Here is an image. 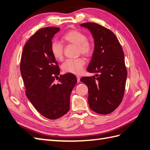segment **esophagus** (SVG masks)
<instances>
[{
    "label": "esophagus",
    "mask_w": 150,
    "mask_h": 150,
    "mask_svg": "<svg viewBox=\"0 0 150 150\" xmlns=\"http://www.w3.org/2000/svg\"><path fill=\"white\" fill-rule=\"evenodd\" d=\"M76 77H77V81H78V83L80 82V76H76Z\"/></svg>",
    "instance_id": "obj_1"
}]
</instances>
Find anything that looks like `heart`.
Returning <instances> with one entry per match:
<instances>
[{
    "label": "heart",
    "mask_w": 150,
    "mask_h": 150,
    "mask_svg": "<svg viewBox=\"0 0 150 150\" xmlns=\"http://www.w3.org/2000/svg\"><path fill=\"white\" fill-rule=\"evenodd\" d=\"M62 39L65 42L78 46V52L83 55L89 56L93 52L92 42L87 40L86 35L81 31L72 30L67 32L63 35ZM51 52L57 60H62L64 58V46L57 41H54L51 45ZM86 64L83 58H77L74 59H67L62 65L64 72L71 74H79L83 71Z\"/></svg>",
    "instance_id": "heart-1"
}]
</instances>
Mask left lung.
<instances>
[{"mask_svg":"<svg viewBox=\"0 0 150 150\" xmlns=\"http://www.w3.org/2000/svg\"><path fill=\"white\" fill-rule=\"evenodd\" d=\"M92 33L95 47L87 71L96 76L83 77L88 88L90 108L98 114L114 111L122 103L127 71L122 47L114 33L96 23L80 25Z\"/></svg>","mask_w":150,"mask_h":150,"instance_id":"obj_1","label":"left lung"}]
</instances>
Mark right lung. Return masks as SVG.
Segmentation results:
<instances>
[{
	"label": "right lung",
	"mask_w": 150,
	"mask_h": 150,
	"mask_svg": "<svg viewBox=\"0 0 150 150\" xmlns=\"http://www.w3.org/2000/svg\"><path fill=\"white\" fill-rule=\"evenodd\" d=\"M59 30L48 27L36 32L24 46L20 63L26 96L40 114L50 120L61 118L69 111L71 93L77 83L71 73L60 75L59 83L54 82L60 69L51 45Z\"/></svg>",
	"instance_id": "obj_1"
}]
</instances>
